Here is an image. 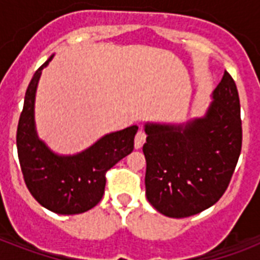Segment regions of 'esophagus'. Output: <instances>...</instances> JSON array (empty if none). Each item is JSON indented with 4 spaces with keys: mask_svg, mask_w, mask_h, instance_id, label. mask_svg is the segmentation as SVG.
<instances>
[{
    "mask_svg": "<svg viewBox=\"0 0 260 260\" xmlns=\"http://www.w3.org/2000/svg\"><path fill=\"white\" fill-rule=\"evenodd\" d=\"M144 142H146V134L143 131H139L136 134V138H135V148H140L144 144Z\"/></svg>",
    "mask_w": 260,
    "mask_h": 260,
    "instance_id": "34e87169",
    "label": "esophagus"
}]
</instances>
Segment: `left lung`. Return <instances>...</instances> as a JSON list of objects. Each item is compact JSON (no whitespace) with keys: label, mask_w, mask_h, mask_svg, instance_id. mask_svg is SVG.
<instances>
[{"label":"left lung","mask_w":260,"mask_h":260,"mask_svg":"<svg viewBox=\"0 0 260 260\" xmlns=\"http://www.w3.org/2000/svg\"><path fill=\"white\" fill-rule=\"evenodd\" d=\"M212 98L204 117L183 125H144L146 196L165 216L200 213L214 205L230 185L243 131L238 87L226 71Z\"/></svg>","instance_id":"obj_1"}]
</instances>
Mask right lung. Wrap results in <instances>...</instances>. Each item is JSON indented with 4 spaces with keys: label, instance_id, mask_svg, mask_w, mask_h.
Returning <instances> with one entry per match:
<instances>
[{
    "label": "right lung",
    "instance_id": "obj_1",
    "mask_svg": "<svg viewBox=\"0 0 260 260\" xmlns=\"http://www.w3.org/2000/svg\"><path fill=\"white\" fill-rule=\"evenodd\" d=\"M30 79L17 126V154L24 181L35 200L58 214H78L101 201L106 171L134 151L138 125L102 136L77 155H58L38 138L35 128V95L42 70Z\"/></svg>",
    "mask_w": 260,
    "mask_h": 260
}]
</instances>
